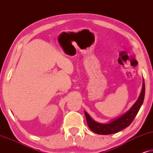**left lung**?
<instances>
[{"label": "left lung", "instance_id": "obj_1", "mask_svg": "<svg viewBox=\"0 0 153 153\" xmlns=\"http://www.w3.org/2000/svg\"><path fill=\"white\" fill-rule=\"evenodd\" d=\"M144 97H145V82L143 80L141 92H140L138 99L126 113L123 114L120 117L115 118L108 123H100L94 120L91 116L86 111H85V115L86 117L89 128L95 133L101 134V135H108V134H115L124 129L130 125V124L134 120V117L137 115L138 111L143 104Z\"/></svg>", "mask_w": 153, "mask_h": 153}]
</instances>
